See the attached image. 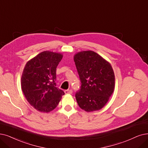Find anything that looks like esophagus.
<instances>
[{
	"mask_svg": "<svg viewBox=\"0 0 148 148\" xmlns=\"http://www.w3.org/2000/svg\"><path fill=\"white\" fill-rule=\"evenodd\" d=\"M64 93L66 94H71L72 93V90H66L64 91Z\"/></svg>",
	"mask_w": 148,
	"mask_h": 148,
	"instance_id": "34e87169",
	"label": "esophagus"
}]
</instances>
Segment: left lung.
<instances>
[{
  "label": "left lung",
  "mask_w": 148,
  "mask_h": 148,
  "mask_svg": "<svg viewBox=\"0 0 148 148\" xmlns=\"http://www.w3.org/2000/svg\"><path fill=\"white\" fill-rule=\"evenodd\" d=\"M81 82L75 94L79 108L87 112L101 109L115 87V75L110 64L93 51H82L74 55Z\"/></svg>",
  "instance_id": "1"
}]
</instances>
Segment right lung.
<instances>
[{"instance_id": "1", "label": "right lung", "mask_w": 148, "mask_h": 148, "mask_svg": "<svg viewBox=\"0 0 148 148\" xmlns=\"http://www.w3.org/2000/svg\"><path fill=\"white\" fill-rule=\"evenodd\" d=\"M63 55L44 51L29 60L23 69L21 88L30 105L40 112L54 110L64 92L56 87V71Z\"/></svg>"}]
</instances>
